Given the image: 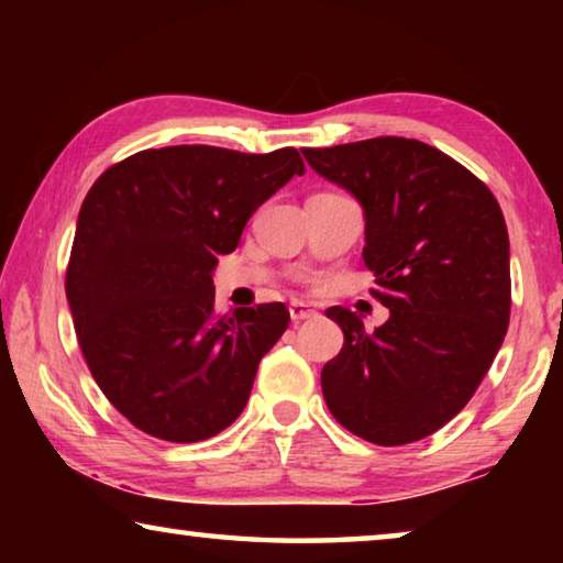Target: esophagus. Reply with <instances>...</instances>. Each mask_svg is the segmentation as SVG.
Here are the masks:
<instances>
[{
    "label": "esophagus",
    "mask_w": 563,
    "mask_h": 563,
    "mask_svg": "<svg viewBox=\"0 0 563 563\" xmlns=\"http://www.w3.org/2000/svg\"><path fill=\"white\" fill-rule=\"evenodd\" d=\"M288 310H290V320L292 322H300V320H308V318H316L318 316L316 308H312V305H308V302H302V300H292Z\"/></svg>",
    "instance_id": "obj_1"
}]
</instances>
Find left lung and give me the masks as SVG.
I'll return each mask as SVG.
<instances>
[{"mask_svg": "<svg viewBox=\"0 0 563 563\" xmlns=\"http://www.w3.org/2000/svg\"><path fill=\"white\" fill-rule=\"evenodd\" d=\"M365 216L362 258L385 325L330 308L342 350L322 367L328 409L362 440L430 437L470 402L509 328V233L492 190L442 151L379 136L302 148Z\"/></svg>", "mask_w": 563, "mask_h": 563, "instance_id": "left-lung-1", "label": "left lung"}]
</instances>
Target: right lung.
Masks as SVG:
<instances>
[{
	"label": "right lung",
	"mask_w": 563,
	"mask_h": 563,
	"mask_svg": "<svg viewBox=\"0 0 563 563\" xmlns=\"http://www.w3.org/2000/svg\"><path fill=\"white\" fill-rule=\"evenodd\" d=\"M302 174L295 148L168 146L107 168L84 198L66 300L93 379L141 432L201 442L243 412L290 312L263 302L216 316L213 271Z\"/></svg>",
	"instance_id": "right-lung-1"
}]
</instances>
